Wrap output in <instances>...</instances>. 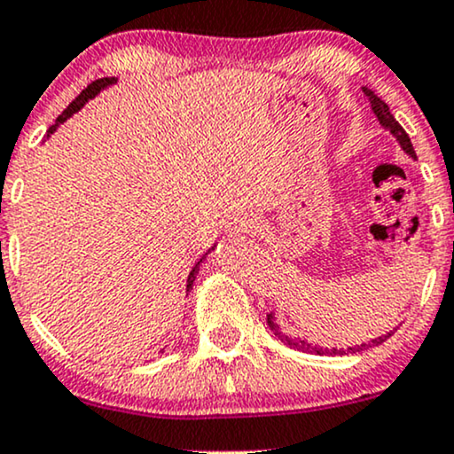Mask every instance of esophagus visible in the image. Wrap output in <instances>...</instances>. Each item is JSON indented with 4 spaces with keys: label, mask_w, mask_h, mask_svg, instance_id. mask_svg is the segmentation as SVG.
Segmentation results:
<instances>
[{
    "label": "esophagus",
    "mask_w": 454,
    "mask_h": 454,
    "mask_svg": "<svg viewBox=\"0 0 454 454\" xmlns=\"http://www.w3.org/2000/svg\"><path fill=\"white\" fill-rule=\"evenodd\" d=\"M258 220L254 215H237L232 220L231 231L232 232H245V234H254L258 231Z\"/></svg>",
    "instance_id": "34e87169"
}]
</instances>
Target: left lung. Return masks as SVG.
<instances>
[{
  "mask_svg": "<svg viewBox=\"0 0 454 454\" xmlns=\"http://www.w3.org/2000/svg\"><path fill=\"white\" fill-rule=\"evenodd\" d=\"M364 96L369 98V104H372V111L376 113L378 121L382 123V126L387 128V129H390V132H393V137L399 140V145H401V147H403V151L410 155V158H416V151H414V147H411L410 137H408V134H405V129L399 126V121L393 117V113L388 111V104L380 100L376 93L369 91V90H364ZM267 322H269L270 331H273L275 335H278L279 340L286 343V346L294 348V350H301V352H309V354H348V352H361V350H364V348L380 346V343H384V341L388 340L390 335H393V331H390V333H387V335L378 337V340H372V343H363V346L348 348V350H337V348H333V350H328V348L311 346V343H307V341H303V340H293V337H290V335H286V333L281 331V326L278 325V322H275V316H273V314H267Z\"/></svg>",
  "mask_w": 454,
  "mask_h": 454,
  "instance_id": "8db88e82",
  "label": "left lung"
}]
</instances>
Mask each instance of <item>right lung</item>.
Listing matches in <instances>:
<instances>
[{
    "mask_svg": "<svg viewBox=\"0 0 454 454\" xmlns=\"http://www.w3.org/2000/svg\"><path fill=\"white\" fill-rule=\"evenodd\" d=\"M113 82H114V78L111 76V78H98V81H93V82H90V85H87L85 87V90H82L81 93H78V98H74V100H72L70 104H67V108H66V111L64 113H61L59 114V117H57L55 119V123H53V126H51L49 128V132H46V134H53L55 132V129H57V126H59V123H64L66 121V119L67 117H70V114L72 113H76L78 111V108H81L82 106V104H85L87 100H90V98H93V96H96V93L98 91H100V90H104V87H108V85H113ZM207 256H202L200 260H198V262L194 264V269H192L190 270V275H187V290H190L192 288V286H194V279H196V273H198V267H200V262H202V260H205Z\"/></svg>",
    "mask_w": 454,
    "mask_h": 454,
    "instance_id": "1",
    "label": "right lung"
}]
</instances>
